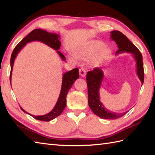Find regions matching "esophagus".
I'll return each mask as SVG.
<instances>
[{
	"label": "esophagus",
	"instance_id": "34e87169",
	"mask_svg": "<svg viewBox=\"0 0 155 155\" xmlns=\"http://www.w3.org/2000/svg\"><path fill=\"white\" fill-rule=\"evenodd\" d=\"M79 72H80V75L81 77H85L86 75V70L84 68H80L79 70Z\"/></svg>",
	"mask_w": 155,
	"mask_h": 155
}]
</instances>
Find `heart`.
<instances>
[{
  "instance_id": "b5f03b06",
  "label": "heart",
  "mask_w": 155,
  "mask_h": 155,
  "mask_svg": "<svg viewBox=\"0 0 155 155\" xmlns=\"http://www.w3.org/2000/svg\"><path fill=\"white\" fill-rule=\"evenodd\" d=\"M75 53H70V58L74 62L79 61V57L81 59L89 60L94 58V61L95 64H99L104 61L111 53L109 48L105 46V43L101 40H89L79 46Z\"/></svg>"
}]
</instances>
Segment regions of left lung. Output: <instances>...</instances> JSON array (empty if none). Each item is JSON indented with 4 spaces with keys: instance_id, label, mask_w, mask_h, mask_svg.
<instances>
[{
    "instance_id": "8db88e82",
    "label": "left lung",
    "mask_w": 155,
    "mask_h": 155,
    "mask_svg": "<svg viewBox=\"0 0 155 155\" xmlns=\"http://www.w3.org/2000/svg\"><path fill=\"white\" fill-rule=\"evenodd\" d=\"M111 38L115 41L119 49L116 54L123 52L133 54V56L136 61L137 74L139 80L143 84L144 68L143 56L139 49L127 38V36L117 30L111 32ZM104 74L101 68H95L94 70L87 72L86 75L88 89V104L92 111L102 119H115L125 115L127 111L124 113H115L106 109L100 101L99 89L101 87Z\"/></svg>"
}]
</instances>
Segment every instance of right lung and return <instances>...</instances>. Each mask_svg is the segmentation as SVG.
<instances>
[{
	"label": "right lung",
	"instance_id": "obj_1",
	"mask_svg": "<svg viewBox=\"0 0 155 155\" xmlns=\"http://www.w3.org/2000/svg\"><path fill=\"white\" fill-rule=\"evenodd\" d=\"M60 36L57 34L48 32L47 31L42 29H35L30 32L28 35L20 41V42L16 45V46L14 49L11 58H10V81L11 84V78H12V71L14 62L18 54L19 51L22 50V48L25 46L26 43H28L33 41H40L44 43L46 45L50 46L51 48L56 50L58 54H59L60 58L62 60H66V58L64 56V54L60 52L58 50H60L61 46V42L59 40ZM79 70L78 68H75L74 70L69 71L64 73L62 77V84H61V88L60 91V94L58 97V101L56 104V105L51 111L44 115L36 116L31 115L28 112H26L25 110H24L22 107H20L23 112H25L27 114H29L34 119L40 120L43 121H49L55 119L57 117L59 116L64 109L66 107V96L68 93L72 85L74 83V81L79 78Z\"/></svg>",
	"mask_w": 155,
	"mask_h": 155
}]
</instances>
